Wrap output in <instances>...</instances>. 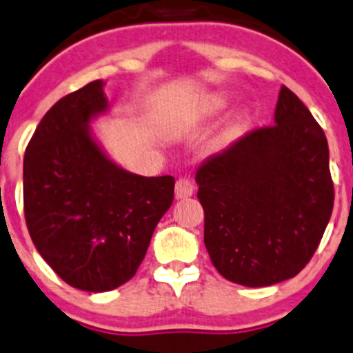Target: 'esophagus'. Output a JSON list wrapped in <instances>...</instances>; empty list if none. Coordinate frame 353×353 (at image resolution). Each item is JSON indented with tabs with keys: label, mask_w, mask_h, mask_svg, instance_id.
<instances>
[{
	"label": "esophagus",
	"mask_w": 353,
	"mask_h": 353,
	"mask_svg": "<svg viewBox=\"0 0 353 353\" xmlns=\"http://www.w3.org/2000/svg\"><path fill=\"white\" fill-rule=\"evenodd\" d=\"M194 190H196V187H194V183L190 180L180 179L176 182V185H174V197L176 199H187V197L192 196Z\"/></svg>",
	"instance_id": "34e87169"
}]
</instances>
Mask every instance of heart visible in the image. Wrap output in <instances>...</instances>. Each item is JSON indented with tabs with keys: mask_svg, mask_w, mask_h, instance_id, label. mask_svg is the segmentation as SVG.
Instances as JSON below:
<instances>
[{
	"mask_svg": "<svg viewBox=\"0 0 353 353\" xmlns=\"http://www.w3.org/2000/svg\"><path fill=\"white\" fill-rule=\"evenodd\" d=\"M214 107H220V103H214Z\"/></svg>",
	"mask_w": 353,
	"mask_h": 353,
	"instance_id": "1",
	"label": "heart"
}]
</instances>
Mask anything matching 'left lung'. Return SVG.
<instances>
[{"label":"left lung","instance_id":"8db88e82","mask_svg":"<svg viewBox=\"0 0 353 353\" xmlns=\"http://www.w3.org/2000/svg\"><path fill=\"white\" fill-rule=\"evenodd\" d=\"M274 123L246 133L196 171L204 246L225 279L248 288L294 277L317 250L333 211L327 140L286 86Z\"/></svg>","mask_w":353,"mask_h":353}]
</instances>
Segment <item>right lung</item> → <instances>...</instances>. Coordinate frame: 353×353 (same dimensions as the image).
Here are the masks:
<instances>
[{
	"instance_id": "1",
	"label": "right lung",
	"mask_w": 353,
	"mask_h": 353,
	"mask_svg": "<svg viewBox=\"0 0 353 353\" xmlns=\"http://www.w3.org/2000/svg\"><path fill=\"white\" fill-rule=\"evenodd\" d=\"M102 79L60 99L23 156V213L43 260L76 290L103 293L135 275L174 179L124 170L92 123L109 114Z\"/></svg>"
}]
</instances>
